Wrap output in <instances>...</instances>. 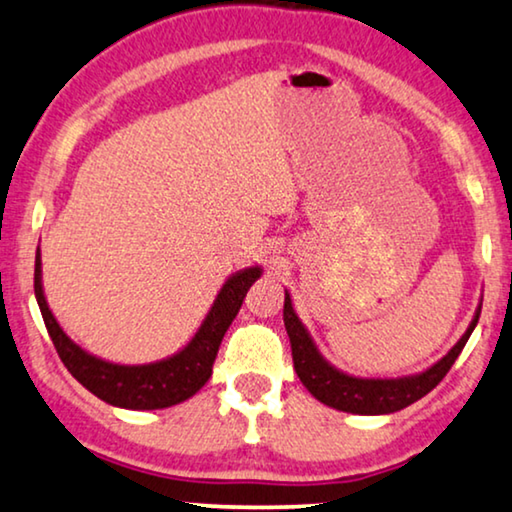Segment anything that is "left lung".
<instances>
[{"label": "left lung", "mask_w": 512, "mask_h": 512, "mask_svg": "<svg viewBox=\"0 0 512 512\" xmlns=\"http://www.w3.org/2000/svg\"><path fill=\"white\" fill-rule=\"evenodd\" d=\"M480 308L482 301L478 308H475L469 329H466L464 336L452 345L448 355L438 359L434 366H429V369H424L422 373H413V376L403 378H359L336 369L334 364H329L325 355L318 350V345H315L311 331L304 327V322H301L299 315L294 313L292 297L287 290L283 320L292 345L294 371H297L299 380L315 399L322 401L329 408L343 410V413L352 415H390L410 406V403H415L417 399H422L424 394H429L438 383H441L445 373L450 371V366L455 364L459 352L464 350V345L473 334L475 325H478Z\"/></svg>", "instance_id": "8db88e82"}]
</instances>
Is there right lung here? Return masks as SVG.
Returning <instances> with one entry per match:
<instances>
[{
    "instance_id": "obj_1",
    "label": "right lung",
    "mask_w": 512,
    "mask_h": 512,
    "mask_svg": "<svg viewBox=\"0 0 512 512\" xmlns=\"http://www.w3.org/2000/svg\"><path fill=\"white\" fill-rule=\"evenodd\" d=\"M259 276H262V266H248V269L232 273L225 280V285L220 287L211 311L206 313L204 322H201L197 334L190 338V343L171 357L150 364L109 362V359L83 350L81 345L64 334L60 322L55 320L53 311L48 308L46 294H43L39 248L37 262H34V294H37V304L41 308L48 334L53 338L57 355L85 390H90L95 397L118 408L157 410L176 406V403L194 397L208 383L222 336H225V331L239 313L250 285Z\"/></svg>"
}]
</instances>
